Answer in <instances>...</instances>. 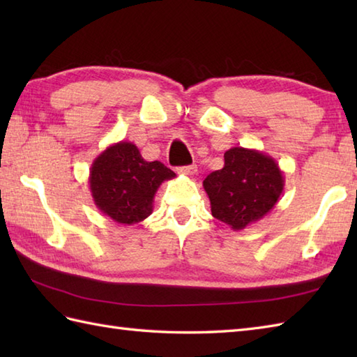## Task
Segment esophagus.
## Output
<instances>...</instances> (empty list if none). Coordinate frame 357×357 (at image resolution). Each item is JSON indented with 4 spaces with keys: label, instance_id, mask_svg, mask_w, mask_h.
Segmentation results:
<instances>
[{
    "label": "esophagus",
    "instance_id": "obj_1",
    "mask_svg": "<svg viewBox=\"0 0 357 357\" xmlns=\"http://www.w3.org/2000/svg\"><path fill=\"white\" fill-rule=\"evenodd\" d=\"M179 173L185 174V176H193V174L198 173V167L196 165H185V167H179L178 169Z\"/></svg>",
    "mask_w": 357,
    "mask_h": 357
}]
</instances>
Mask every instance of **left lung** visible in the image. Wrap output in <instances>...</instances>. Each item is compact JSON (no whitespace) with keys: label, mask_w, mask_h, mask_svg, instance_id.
Masks as SVG:
<instances>
[{"label":"left lung","mask_w":357,"mask_h":357,"mask_svg":"<svg viewBox=\"0 0 357 357\" xmlns=\"http://www.w3.org/2000/svg\"><path fill=\"white\" fill-rule=\"evenodd\" d=\"M224 167L204 179L211 215L242 230L276 206L285 179L278 162L259 150L233 147L224 153Z\"/></svg>","instance_id":"1"}]
</instances>
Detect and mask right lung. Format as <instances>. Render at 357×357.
Segmentation results:
<instances>
[{
  "instance_id": "1",
  "label": "right lung",
  "mask_w": 357,
  "mask_h": 357,
  "mask_svg": "<svg viewBox=\"0 0 357 357\" xmlns=\"http://www.w3.org/2000/svg\"><path fill=\"white\" fill-rule=\"evenodd\" d=\"M176 174L159 161H146L132 142L119 141L95 158L89 185L98 210L123 225L141 222L153 211L159 185Z\"/></svg>"
}]
</instances>
